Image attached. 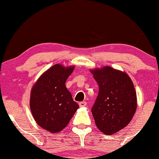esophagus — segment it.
I'll return each mask as SVG.
<instances>
[{
	"label": "esophagus",
	"instance_id": "1",
	"mask_svg": "<svg viewBox=\"0 0 159 159\" xmlns=\"http://www.w3.org/2000/svg\"><path fill=\"white\" fill-rule=\"evenodd\" d=\"M86 105H87V102H80L79 103V106L81 107H85Z\"/></svg>",
	"mask_w": 159,
	"mask_h": 159
}]
</instances>
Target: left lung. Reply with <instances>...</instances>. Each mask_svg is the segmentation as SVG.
<instances>
[{
    "label": "left lung",
    "instance_id": "left-lung-1",
    "mask_svg": "<svg viewBox=\"0 0 159 159\" xmlns=\"http://www.w3.org/2000/svg\"><path fill=\"white\" fill-rule=\"evenodd\" d=\"M90 71L99 85L91 111L99 130L110 135L126 127L134 116L138 105L134 86L125 72L109 66Z\"/></svg>",
    "mask_w": 159,
    "mask_h": 159
}]
</instances>
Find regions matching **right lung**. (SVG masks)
<instances>
[{
  "label": "right lung",
  "mask_w": 159,
  "mask_h": 159,
  "mask_svg": "<svg viewBox=\"0 0 159 159\" xmlns=\"http://www.w3.org/2000/svg\"><path fill=\"white\" fill-rule=\"evenodd\" d=\"M74 68L55 64L41 74L31 90L32 116L40 127L50 133L62 130L79 107L65 85Z\"/></svg>",
  "instance_id": "right-lung-1"
}]
</instances>
